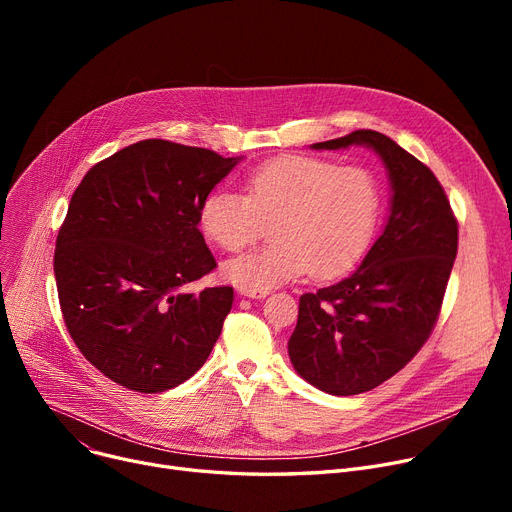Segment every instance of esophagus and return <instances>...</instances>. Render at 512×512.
I'll return each instance as SVG.
<instances>
[{"instance_id": "obj_1", "label": "esophagus", "mask_w": 512, "mask_h": 512, "mask_svg": "<svg viewBox=\"0 0 512 512\" xmlns=\"http://www.w3.org/2000/svg\"><path fill=\"white\" fill-rule=\"evenodd\" d=\"M238 292L242 297H249V299H263L265 294H270L267 288H253V286H238Z\"/></svg>"}]
</instances>
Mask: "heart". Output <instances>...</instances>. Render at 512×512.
<instances>
[{
	"label": "heart",
	"instance_id": "obj_1",
	"mask_svg": "<svg viewBox=\"0 0 512 512\" xmlns=\"http://www.w3.org/2000/svg\"><path fill=\"white\" fill-rule=\"evenodd\" d=\"M378 207V184L367 170L282 155L245 178V195L207 193L199 226L213 245L236 253L270 222V245L228 261L224 274L240 286L272 288L305 272L330 280L351 270L373 236Z\"/></svg>",
	"mask_w": 512,
	"mask_h": 512
}]
</instances>
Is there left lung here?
I'll list each match as a JSON object with an SVG mask.
<instances>
[{"mask_svg":"<svg viewBox=\"0 0 512 512\" xmlns=\"http://www.w3.org/2000/svg\"><path fill=\"white\" fill-rule=\"evenodd\" d=\"M353 145L384 161L392 188L388 222L351 276L303 294L288 340L301 378L334 396L373 390L419 353L438 321L459 249V224L442 184L386 134L355 130L311 147Z\"/></svg>","mask_w":512,"mask_h":512,"instance_id":"obj_1","label":"left lung"}]
</instances>
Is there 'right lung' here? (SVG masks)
I'll use <instances>...</instances> for the list:
<instances>
[{"instance_id": "obj_1", "label": "right lung", "mask_w": 512, "mask_h": 512, "mask_svg": "<svg viewBox=\"0 0 512 512\" xmlns=\"http://www.w3.org/2000/svg\"><path fill=\"white\" fill-rule=\"evenodd\" d=\"M238 161L147 139L99 161L78 184L53 274L66 328L105 378L155 394L207 361L234 290L195 294L186 284L215 270L199 205Z\"/></svg>"}]
</instances>
